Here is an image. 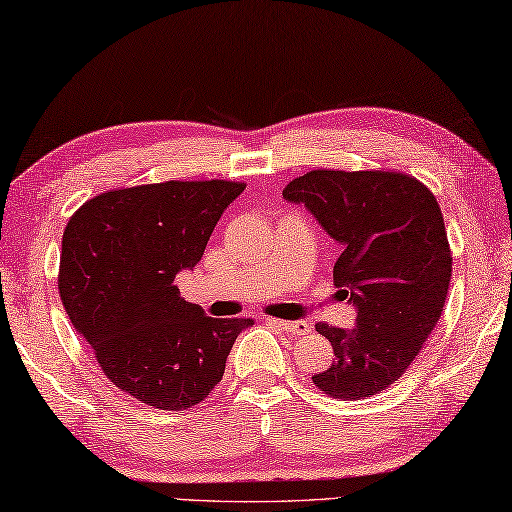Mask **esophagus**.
<instances>
[{
	"instance_id": "1",
	"label": "esophagus",
	"mask_w": 512,
	"mask_h": 512,
	"mask_svg": "<svg viewBox=\"0 0 512 512\" xmlns=\"http://www.w3.org/2000/svg\"><path fill=\"white\" fill-rule=\"evenodd\" d=\"M272 324L279 326V329H283L286 333H292V335H306L308 331H311V324L308 322H286V320H272Z\"/></svg>"
}]
</instances>
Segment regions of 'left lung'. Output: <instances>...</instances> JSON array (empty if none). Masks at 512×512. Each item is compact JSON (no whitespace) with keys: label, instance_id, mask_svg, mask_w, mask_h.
Returning <instances> with one entry per match:
<instances>
[{"label":"left lung","instance_id":"obj_1","mask_svg":"<svg viewBox=\"0 0 512 512\" xmlns=\"http://www.w3.org/2000/svg\"><path fill=\"white\" fill-rule=\"evenodd\" d=\"M342 245L333 281L356 304L351 331L324 322L329 370L313 376L324 395L356 401L390 388L438 324L451 281V249L438 199L392 170H311L283 188Z\"/></svg>","mask_w":512,"mask_h":512}]
</instances>
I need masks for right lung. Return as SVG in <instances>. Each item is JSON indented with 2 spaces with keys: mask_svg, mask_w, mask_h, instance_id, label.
Here are the masks:
<instances>
[{
  "mask_svg": "<svg viewBox=\"0 0 512 512\" xmlns=\"http://www.w3.org/2000/svg\"><path fill=\"white\" fill-rule=\"evenodd\" d=\"M242 181H165L88 199L63 231L58 292L115 388L161 410H186L224 376L251 320L204 315L174 276L201 261Z\"/></svg>",
  "mask_w": 512,
  "mask_h": 512,
  "instance_id": "right-lung-1",
  "label": "right lung"
}]
</instances>
